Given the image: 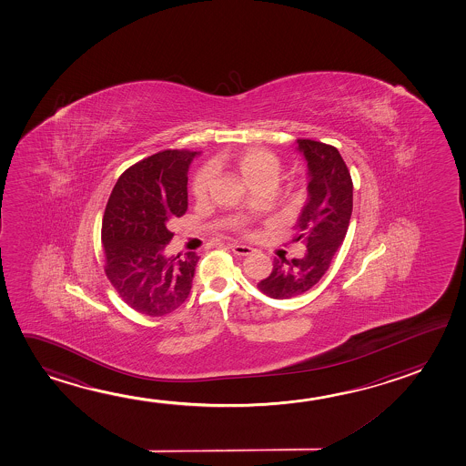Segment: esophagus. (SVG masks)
I'll list each match as a JSON object with an SVG mask.
<instances>
[{
    "label": "esophagus",
    "instance_id": "obj_1",
    "mask_svg": "<svg viewBox=\"0 0 466 466\" xmlns=\"http://www.w3.org/2000/svg\"><path fill=\"white\" fill-rule=\"evenodd\" d=\"M230 248H232V252L236 253V255H240V257H247V255H252L253 252H257L252 247L244 244H232Z\"/></svg>",
    "mask_w": 466,
    "mask_h": 466
}]
</instances>
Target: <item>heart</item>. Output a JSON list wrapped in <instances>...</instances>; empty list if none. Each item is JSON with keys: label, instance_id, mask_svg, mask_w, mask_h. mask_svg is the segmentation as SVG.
I'll use <instances>...</instances> for the list:
<instances>
[{"label": "heart", "instance_id": "b5f03b06", "mask_svg": "<svg viewBox=\"0 0 466 466\" xmlns=\"http://www.w3.org/2000/svg\"><path fill=\"white\" fill-rule=\"evenodd\" d=\"M213 167H230L242 177L245 184L252 187L253 190L259 188H275L281 172V160L276 154L269 153L261 147H245L238 153L221 156L214 160ZM213 176L209 170H201L197 174L191 191L195 198H207L211 188Z\"/></svg>", "mask_w": 466, "mask_h": 466}]
</instances>
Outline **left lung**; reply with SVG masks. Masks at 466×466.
<instances>
[{
	"label": "left lung",
	"mask_w": 466,
	"mask_h": 466,
	"mask_svg": "<svg viewBox=\"0 0 466 466\" xmlns=\"http://www.w3.org/2000/svg\"><path fill=\"white\" fill-rule=\"evenodd\" d=\"M298 151L307 160L309 195L292 242H302L306 252L300 258H275L271 275L258 282V289L273 299L298 298L320 281L351 219V174L339 151L313 139H298Z\"/></svg>",
	"instance_id": "obj_1"
}]
</instances>
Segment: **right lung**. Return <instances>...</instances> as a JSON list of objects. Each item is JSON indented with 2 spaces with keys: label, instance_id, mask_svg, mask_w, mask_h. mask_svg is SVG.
I'll return each instance as SVG.
<instances>
[{
  "label": "right lung",
  "instance_id": "right-lung-1",
  "mask_svg": "<svg viewBox=\"0 0 466 466\" xmlns=\"http://www.w3.org/2000/svg\"><path fill=\"white\" fill-rule=\"evenodd\" d=\"M198 153L166 149L139 160L116 180L102 219L106 275L137 312L162 317L182 306L199 257L166 255L168 224L188 208V167Z\"/></svg>",
  "mask_w": 466,
  "mask_h": 466
}]
</instances>
